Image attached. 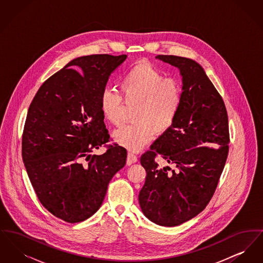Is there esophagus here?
Listing matches in <instances>:
<instances>
[{
    "mask_svg": "<svg viewBox=\"0 0 263 263\" xmlns=\"http://www.w3.org/2000/svg\"><path fill=\"white\" fill-rule=\"evenodd\" d=\"M138 161L137 156L133 153H128L127 156V163L128 164H132V163H136Z\"/></svg>",
    "mask_w": 263,
    "mask_h": 263,
    "instance_id": "obj_1",
    "label": "esophagus"
}]
</instances>
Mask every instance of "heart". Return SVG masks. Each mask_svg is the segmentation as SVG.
<instances>
[{
  "label": "heart",
  "instance_id": "obj_1",
  "mask_svg": "<svg viewBox=\"0 0 263 263\" xmlns=\"http://www.w3.org/2000/svg\"><path fill=\"white\" fill-rule=\"evenodd\" d=\"M120 91L104 89L100 98L103 117L114 126L122 124L124 101L137 103L133 124L114 133L115 140L129 150L146 146L157 134H163L175 124L183 100V88L178 80L166 78L154 64L142 60L132 65L120 80Z\"/></svg>",
  "mask_w": 263,
  "mask_h": 263
}]
</instances>
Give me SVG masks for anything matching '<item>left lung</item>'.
I'll return each mask as SVG.
<instances>
[{
    "mask_svg": "<svg viewBox=\"0 0 263 263\" xmlns=\"http://www.w3.org/2000/svg\"><path fill=\"white\" fill-rule=\"evenodd\" d=\"M157 58L180 70L183 100L175 124L141 156L147 176L139 202L152 222L174 227L212 199L229 154V119L224 100L198 63L175 55ZM159 155L174 167L160 168Z\"/></svg>",
    "mask_w": 263,
    "mask_h": 263,
    "instance_id": "left-lung-1",
    "label": "left lung"
}]
</instances>
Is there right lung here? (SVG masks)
Masks as SVG:
<instances>
[{"label":"right lung","instance_id":"add662e5","mask_svg":"<svg viewBox=\"0 0 263 263\" xmlns=\"http://www.w3.org/2000/svg\"><path fill=\"white\" fill-rule=\"evenodd\" d=\"M126 57L74 59L41 85L29 105L22 140L25 168L40 203L65 222L97 212L113 175L125 165V148L107 144L100 98ZM102 144L104 154L91 155Z\"/></svg>","mask_w":263,"mask_h":263}]
</instances>
